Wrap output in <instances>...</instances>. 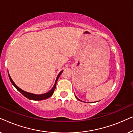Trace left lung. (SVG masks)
Instances as JSON below:
<instances>
[{
    "label": "left lung",
    "mask_w": 133,
    "mask_h": 133,
    "mask_svg": "<svg viewBox=\"0 0 133 133\" xmlns=\"http://www.w3.org/2000/svg\"><path fill=\"white\" fill-rule=\"evenodd\" d=\"M76 98H77V99H78V100H79V99H78V98H77V97H76ZM79 101H81V100H79Z\"/></svg>",
    "instance_id": "obj_1"
}]
</instances>
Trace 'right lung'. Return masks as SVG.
<instances>
[{
    "instance_id": "add662e5",
    "label": "right lung",
    "mask_w": 133,
    "mask_h": 133,
    "mask_svg": "<svg viewBox=\"0 0 133 133\" xmlns=\"http://www.w3.org/2000/svg\"><path fill=\"white\" fill-rule=\"evenodd\" d=\"M62 72V71L59 74V75L57 76V79H56V82H55V84H54L53 88H52V90H50L49 92H46V93L43 94H40V95H37V94H32V93H30V92H27L26 91H24L22 90V89L19 88V87H18L17 85H16L15 83H14V82L12 81V80L11 79V78L10 75H9V78H10V81L11 82L12 84L14 85V87H15V88L17 89V90L21 92V93L25 97L28 98V99L33 100V101H42V100H44V99H48V98L50 97L51 96L52 94H53L54 90H55V89H56V83H57V80H58V79H59V77H60V76H61Z\"/></svg>"
}]
</instances>
